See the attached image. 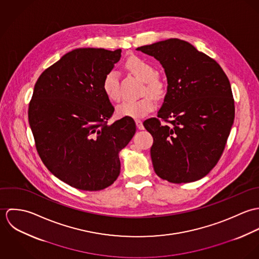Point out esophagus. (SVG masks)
<instances>
[{"label": "esophagus", "instance_id": "1", "mask_svg": "<svg viewBox=\"0 0 259 259\" xmlns=\"http://www.w3.org/2000/svg\"><path fill=\"white\" fill-rule=\"evenodd\" d=\"M136 123H137V126L139 130H144L145 126L143 124V121L141 119H136Z\"/></svg>", "mask_w": 259, "mask_h": 259}]
</instances>
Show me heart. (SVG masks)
Wrapping results in <instances>:
<instances>
[{"label": "heart", "mask_w": 259, "mask_h": 259, "mask_svg": "<svg viewBox=\"0 0 259 259\" xmlns=\"http://www.w3.org/2000/svg\"><path fill=\"white\" fill-rule=\"evenodd\" d=\"M126 68L141 79L146 81L144 94L148 93L144 98L131 101L126 100L116 107V112L120 116H130L134 118L143 117L155 108V98H161L166 91L165 81L156 74L155 68L146 60L139 57H131L125 63ZM103 90L106 96L114 102L120 99L119 89V74L115 70L109 71L103 79ZM153 95L151 96V95Z\"/></svg>", "instance_id": "heart-1"}]
</instances>
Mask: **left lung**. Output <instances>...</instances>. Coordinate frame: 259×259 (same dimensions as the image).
<instances>
[{"label":"left lung","instance_id":"left-lung-1","mask_svg":"<svg viewBox=\"0 0 259 259\" xmlns=\"http://www.w3.org/2000/svg\"><path fill=\"white\" fill-rule=\"evenodd\" d=\"M137 50L159 61L167 77L157 117L144 122L153 138V169L172 184L198 181L221 159L234 120L229 79L217 61L180 38Z\"/></svg>","mask_w":259,"mask_h":259}]
</instances>
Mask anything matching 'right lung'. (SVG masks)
Wrapping results in <instances>:
<instances>
[{
	"label": "right lung",
	"instance_id": "1",
	"mask_svg": "<svg viewBox=\"0 0 259 259\" xmlns=\"http://www.w3.org/2000/svg\"><path fill=\"white\" fill-rule=\"evenodd\" d=\"M120 56V49H75L41 73L29 104L41 161L55 177L80 190H102L115 182L118 152L136 133L130 116L108 124L114 108L103 79Z\"/></svg>",
	"mask_w": 259,
	"mask_h": 259
}]
</instances>
